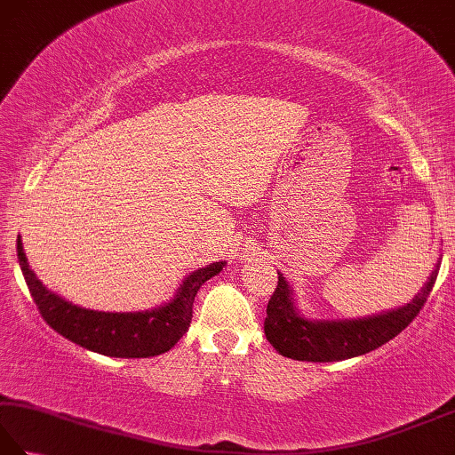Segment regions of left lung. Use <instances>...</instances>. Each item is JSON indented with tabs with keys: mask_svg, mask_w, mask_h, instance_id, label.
<instances>
[{
	"mask_svg": "<svg viewBox=\"0 0 455 455\" xmlns=\"http://www.w3.org/2000/svg\"><path fill=\"white\" fill-rule=\"evenodd\" d=\"M438 267L407 307L387 315L344 323H311L299 316L291 301V291L285 279L279 275L275 291L266 308V338L279 354L299 362H338L371 352L393 340L419 316L436 283Z\"/></svg>",
	"mask_w": 455,
	"mask_h": 455,
	"instance_id": "8db88e82",
	"label": "left lung"
}]
</instances>
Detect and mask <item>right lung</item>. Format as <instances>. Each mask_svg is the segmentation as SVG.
Listing matches in <instances>:
<instances>
[{"label": "right lung", "instance_id": "obj_1", "mask_svg": "<svg viewBox=\"0 0 455 455\" xmlns=\"http://www.w3.org/2000/svg\"><path fill=\"white\" fill-rule=\"evenodd\" d=\"M17 256L28 291L46 324L74 344L111 357H150L172 350L191 324L199 287L225 266L217 262L193 272L178 289V295L156 311L98 313L48 291L27 264L21 236L17 238Z\"/></svg>", "mask_w": 455, "mask_h": 455}]
</instances>
